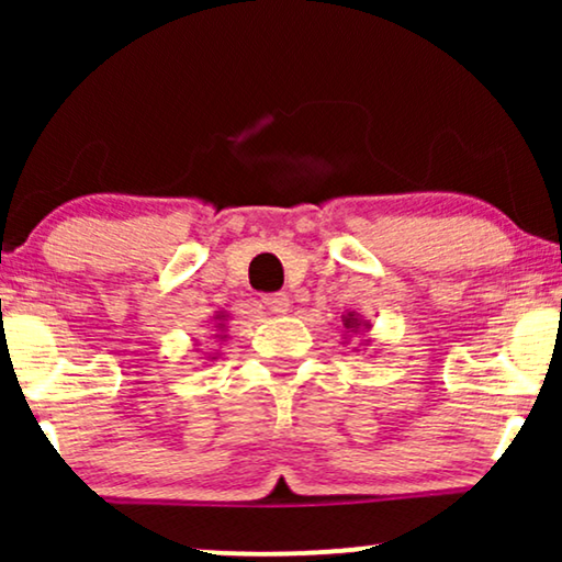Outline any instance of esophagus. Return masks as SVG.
<instances>
[{
    "instance_id": "esophagus-1",
    "label": "esophagus",
    "mask_w": 562,
    "mask_h": 562,
    "mask_svg": "<svg viewBox=\"0 0 562 562\" xmlns=\"http://www.w3.org/2000/svg\"><path fill=\"white\" fill-rule=\"evenodd\" d=\"M261 303H263V306H267L272 314H288V308H290V299H288L285 293L263 295Z\"/></svg>"
}]
</instances>
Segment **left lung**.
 Here are the masks:
<instances>
[{
	"mask_svg": "<svg viewBox=\"0 0 562 562\" xmlns=\"http://www.w3.org/2000/svg\"><path fill=\"white\" fill-rule=\"evenodd\" d=\"M340 322H344V330L348 333V335H367L370 333V319H364L362 314H357V312H346V314H340ZM346 340H351V338H346ZM359 346H370V340H362V344ZM359 351V348H357Z\"/></svg>",
	"mask_w": 562,
	"mask_h": 562,
	"instance_id": "obj_1",
	"label": "left lung"
}]
</instances>
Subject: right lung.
Here are the masks:
<instances>
[{"instance_id": "1", "label": "right lung", "mask_w": 562, "mask_h": 562, "mask_svg": "<svg viewBox=\"0 0 562 562\" xmlns=\"http://www.w3.org/2000/svg\"><path fill=\"white\" fill-rule=\"evenodd\" d=\"M227 322H229L227 312H216L214 317L209 319V330L216 340H227ZM195 346H200V344H195ZM216 357H218V353H209V362H214Z\"/></svg>"}]
</instances>
